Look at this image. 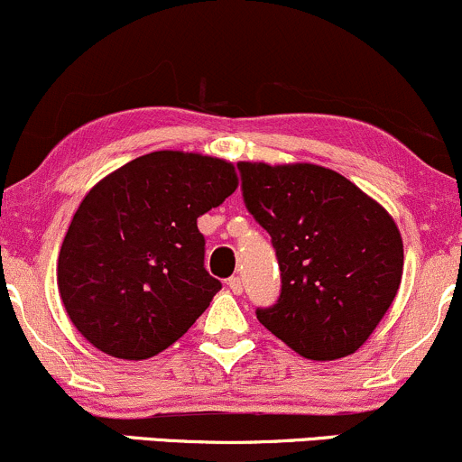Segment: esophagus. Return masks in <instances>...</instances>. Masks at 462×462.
I'll return each mask as SVG.
<instances>
[{"label": "esophagus", "mask_w": 462, "mask_h": 462, "mask_svg": "<svg viewBox=\"0 0 462 462\" xmlns=\"http://www.w3.org/2000/svg\"><path fill=\"white\" fill-rule=\"evenodd\" d=\"M227 287H230L235 293H243V287H245V285H243L241 276H232L230 281H227Z\"/></svg>", "instance_id": "34e87169"}]
</instances>
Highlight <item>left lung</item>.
I'll list each match as a JSON object with an SVG mask.
<instances>
[{
	"mask_svg": "<svg viewBox=\"0 0 462 462\" xmlns=\"http://www.w3.org/2000/svg\"><path fill=\"white\" fill-rule=\"evenodd\" d=\"M250 215L281 267L276 305L256 309L267 331L316 362L357 351L393 305L403 273L397 223L336 171L239 162Z\"/></svg>",
	"mask_w": 462,
	"mask_h": 462,
	"instance_id": "8db88e82",
	"label": "left lung"
}]
</instances>
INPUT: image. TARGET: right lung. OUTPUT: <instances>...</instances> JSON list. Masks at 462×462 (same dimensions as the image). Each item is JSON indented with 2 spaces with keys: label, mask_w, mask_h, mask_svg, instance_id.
I'll list each match as a JSON object with an SVG mask.
<instances>
[{
  "label": "right lung",
  "mask_w": 462,
  "mask_h": 462,
  "mask_svg": "<svg viewBox=\"0 0 462 462\" xmlns=\"http://www.w3.org/2000/svg\"><path fill=\"white\" fill-rule=\"evenodd\" d=\"M219 157L155 151L100 180L59 252L57 281L74 327L98 351L146 359L169 348L221 282L204 267L197 217L236 190Z\"/></svg>",
  "instance_id": "add662e5"
}]
</instances>
